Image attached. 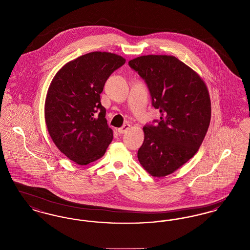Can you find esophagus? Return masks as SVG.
I'll return each mask as SVG.
<instances>
[{
	"label": "esophagus",
	"mask_w": 250,
	"mask_h": 250,
	"mask_svg": "<svg viewBox=\"0 0 250 250\" xmlns=\"http://www.w3.org/2000/svg\"><path fill=\"white\" fill-rule=\"evenodd\" d=\"M130 128V125H123L122 127H120L118 128V133L119 134H124V133H125L126 131L128 130Z\"/></svg>",
	"instance_id": "obj_1"
}]
</instances>
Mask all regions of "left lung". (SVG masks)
Instances as JSON below:
<instances>
[{"label": "left lung", "mask_w": 250, "mask_h": 250, "mask_svg": "<svg viewBox=\"0 0 250 250\" xmlns=\"http://www.w3.org/2000/svg\"><path fill=\"white\" fill-rule=\"evenodd\" d=\"M128 64L147 84L160 120L143 127L138 151L142 166L155 177L174 172L202 145L211 120V101L202 78L174 56L146 55Z\"/></svg>", "instance_id": "obj_1"}]
</instances>
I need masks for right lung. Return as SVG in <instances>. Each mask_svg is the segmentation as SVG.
<instances>
[{"label": "right lung", "mask_w": 250, "mask_h": 250, "mask_svg": "<svg viewBox=\"0 0 250 250\" xmlns=\"http://www.w3.org/2000/svg\"><path fill=\"white\" fill-rule=\"evenodd\" d=\"M125 62L114 53L90 52L64 64L49 85L45 102L49 136L79 165L102 157L113 139L100 94L108 77Z\"/></svg>", "instance_id": "1"}]
</instances>
